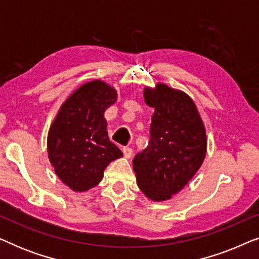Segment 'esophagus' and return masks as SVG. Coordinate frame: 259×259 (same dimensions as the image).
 <instances>
[{
	"label": "esophagus",
	"instance_id": "1",
	"mask_svg": "<svg viewBox=\"0 0 259 259\" xmlns=\"http://www.w3.org/2000/svg\"><path fill=\"white\" fill-rule=\"evenodd\" d=\"M122 152H123V155H125V158H131L133 155V150L131 147H123V150H122Z\"/></svg>",
	"mask_w": 259,
	"mask_h": 259
}]
</instances>
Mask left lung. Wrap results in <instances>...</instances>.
Here are the masks:
<instances>
[{
	"instance_id": "8db88e82",
	"label": "left lung",
	"mask_w": 259,
	"mask_h": 259,
	"mask_svg": "<svg viewBox=\"0 0 259 259\" xmlns=\"http://www.w3.org/2000/svg\"><path fill=\"white\" fill-rule=\"evenodd\" d=\"M145 102L154 108L150 144L133 159L137 183L153 201L167 200L184 189L206 155V132L192 99L159 82L145 87Z\"/></svg>"
}]
</instances>
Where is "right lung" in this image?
Segmentation results:
<instances>
[{"instance_id":"add662e5","label":"right lung","mask_w":259,"mask_h":259,"mask_svg":"<svg viewBox=\"0 0 259 259\" xmlns=\"http://www.w3.org/2000/svg\"><path fill=\"white\" fill-rule=\"evenodd\" d=\"M118 99L101 80L80 86L60 107L47 138L48 158L60 180L75 192L97 186L108 164L122 157L109 140L104 113Z\"/></svg>"}]
</instances>
